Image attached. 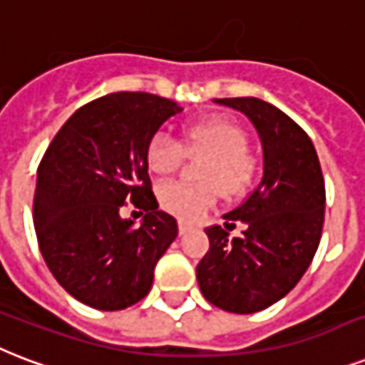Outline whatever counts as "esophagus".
<instances>
[{"instance_id":"esophagus-1","label":"esophagus","mask_w":365,"mask_h":365,"mask_svg":"<svg viewBox=\"0 0 365 365\" xmlns=\"http://www.w3.org/2000/svg\"><path fill=\"white\" fill-rule=\"evenodd\" d=\"M188 230H192L190 225H188V222H185V221H179V234H180V236L188 232Z\"/></svg>"}]
</instances>
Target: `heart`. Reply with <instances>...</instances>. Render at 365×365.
<instances>
[{
	"label": "heart",
	"mask_w": 365,
	"mask_h": 365,
	"mask_svg": "<svg viewBox=\"0 0 365 365\" xmlns=\"http://www.w3.org/2000/svg\"><path fill=\"white\" fill-rule=\"evenodd\" d=\"M247 146V129L227 115L186 123L180 143L168 133H154L148 138L144 158L148 169L158 177L173 175L186 156H203L196 173L202 182L163 185L158 192L160 205L180 221H196L213 207L217 192L225 197L242 196L257 171V158Z\"/></svg>",
	"instance_id": "b5f03b06"
}]
</instances>
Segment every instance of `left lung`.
I'll use <instances>...</instances> for the list:
<instances>
[{
    "instance_id": "left-lung-1",
    "label": "left lung",
    "mask_w": 365,
    "mask_h": 365,
    "mask_svg": "<svg viewBox=\"0 0 365 365\" xmlns=\"http://www.w3.org/2000/svg\"><path fill=\"white\" fill-rule=\"evenodd\" d=\"M215 103L253 121L262 140L264 173L255 190L225 215L230 225L244 222L242 238L228 240L222 227L205 228L209 251L197 262L196 276L209 303L251 314L285 297L310 267L322 238L326 185L314 144L289 115L255 97Z\"/></svg>"
}]
</instances>
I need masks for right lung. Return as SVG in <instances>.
Returning <instances> with one entry per match:
<instances>
[{
  "label": "right lung",
  "mask_w": 365,
  "mask_h": 365,
  "mask_svg": "<svg viewBox=\"0 0 365 365\" xmlns=\"http://www.w3.org/2000/svg\"><path fill=\"white\" fill-rule=\"evenodd\" d=\"M180 106L150 93H112L83 104L38 168L34 227L51 274L74 299L121 310L148 295L154 268L179 234L158 209L144 150ZM146 212L133 227L120 211Z\"/></svg>",
  "instance_id": "add662e5"
}]
</instances>
